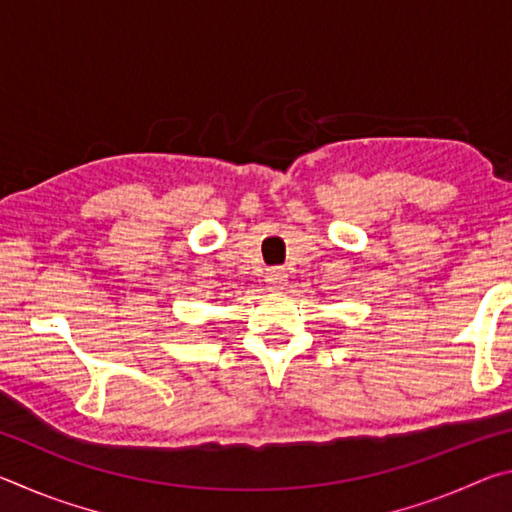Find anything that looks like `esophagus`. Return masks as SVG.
I'll list each match as a JSON object with an SVG mask.
<instances>
[{
    "instance_id": "esophagus-1",
    "label": "esophagus",
    "mask_w": 512,
    "mask_h": 512,
    "mask_svg": "<svg viewBox=\"0 0 512 512\" xmlns=\"http://www.w3.org/2000/svg\"><path fill=\"white\" fill-rule=\"evenodd\" d=\"M287 273H284V268H271V271L266 273V287L268 291H280L287 287Z\"/></svg>"
}]
</instances>
